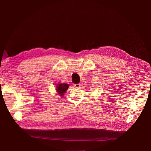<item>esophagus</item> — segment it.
<instances>
[{
    "label": "esophagus",
    "mask_w": 151,
    "mask_h": 151,
    "mask_svg": "<svg viewBox=\"0 0 151 151\" xmlns=\"http://www.w3.org/2000/svg\"><path fill=\"white\" fill-rule=\"evenodd\" d=\"M74 86H75V87H76V88H79L81 87V84H79V83L74 84Z\"/></svg>",
    "instance_id": "1"
}]
</instances>
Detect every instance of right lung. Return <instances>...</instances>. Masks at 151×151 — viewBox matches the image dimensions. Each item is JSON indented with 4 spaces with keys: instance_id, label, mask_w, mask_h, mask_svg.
Returning a JSON list of instances; mask_svg holds the SVG:
<instances>
[{
    "instance_id": "1",
    "label": "right lung",
    "mask_w": 151,
    "mask_h": 151,
    "mask_svg": "<svg viewBox=\"0 0 151 151\" xmlns=\"http://www.w3.org/2000/svg\"><path fill=\"white\" fill-rule=\"evenodd\" d=\"M56 85H57L56 90L58 94L61 97H63L64 94L66 92V91L69 88V84L65 83H60L57 84Z\"/></svg>"
}]
</instances>
